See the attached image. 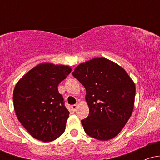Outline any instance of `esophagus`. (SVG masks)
Instances as JSON below:
<instances>
[{"instance_id": "obj_1", "label": "esophagus", "mask_w": 160, "mask_h": 160, "mask_svg": "<svg viewBox=\"0 0 160 160\" xmlns=\"http://www.w3.org/2000/svg\"><path fill=\"white\" fill-rule=\"evenodd\" d=\"M71 108H72V110H73V111H76L77 108H78V104H73V105L71 106Z\"/></svg>"}]
</instances>
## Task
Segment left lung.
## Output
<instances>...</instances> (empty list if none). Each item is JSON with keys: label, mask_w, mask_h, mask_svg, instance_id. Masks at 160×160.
<instances>
[{"label": "left lung", "mask_w": 160, "mask_h": 160, "mask_svg": "<svg viewBox=\"0 0 160 160\" xmlns=\"http://www.w3.org/2000/svg\"><path fill=\"white\" fill-rule=\"evenodd\" d=\"M72 74L86 91L89 113L81 120L86 133L101 141L117 136L133 111L132 79L122 68L102 57L80 64Z\"/></svg>", "instance_id": "1"}]
</instances>
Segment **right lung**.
<instances>
[{
  "mask_svg": "<svg viewBox=\"0 0 160 160\" xmlns=\"http://www.w3.org/2000/svg\"><path fill=\"white\" fill-rule=\"evenodd\" d=\"M71 71L68 66L40 64L16 85L12 98L16 117L34 138L49 142L65 132L69 111L58 85Z\"/></svg>",
  "mask_w": 160,
  "mask_h": 160,
  "instance_id": "1",
  "label": "right lung"
}]
</instances>
